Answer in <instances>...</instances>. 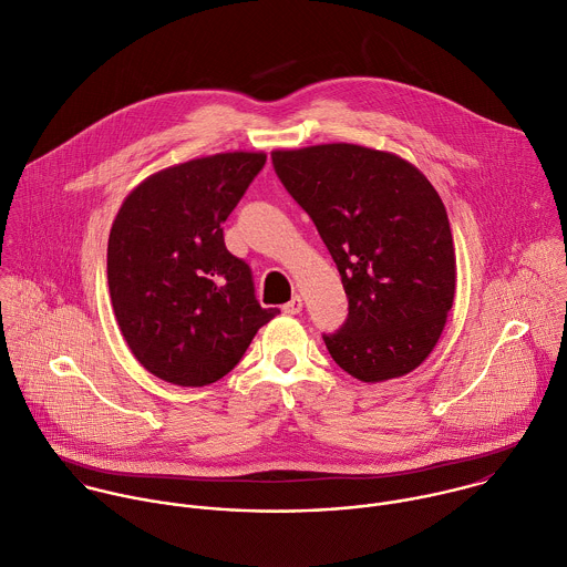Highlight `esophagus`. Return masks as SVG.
Instances as JSON below:
<instances>
[{"mask_svg":"<svg viewBox=\"0 0 567 567\" xmlns=\"http://www.w3.org/2000/svg\"><path fill=\"white\" fill-rule=\"evenodd\" d=\"M282 311H285L287 316H298V313L302 311V298H300V296H293V298L282 307Z\"/></svg>","mask_w":567,"mask_h":567,"instance_id":"1","label":"esophagus"}]
</instances>
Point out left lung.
Masks as SVG:
<instances>
[{
    "mask_svg": "<svg viewBox=\"0 0 567 567\" xmlns=\"http://www.w3.org/2000/svg\"><path fill=\"white\" fill-rule=\"evenodd\" d=\"M274 169L309 214L349 298L324 344L340 369L384 382L435 349L455 298L446 207L409 161L353 143L271 152Z\"/></svg>",
    "mask_w": 567,
    "mask_h": 567,
    "instance_id": "8db88e82",
    "label": "left lung"
}]
</instances>
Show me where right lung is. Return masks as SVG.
<instances>
[{
	"instance_id": "obj_1",
	"label": "right lung",
	"mask_w": 567,
	"mask_h": 567,
	"mask_svg": "<svg viewBox=\"0 0 567 567\" xmlns=\"http://www.w3.org/2000/svg\"><path fill=\"white\" fill-rule=\"evenodd\" d=\"M265 161L262 152H225L161 169L127 194L112 223V309L134 358L165 382L220 380L280 313L260 307L249 265L223 238Z\"/></svg>"
}]
</instances>
